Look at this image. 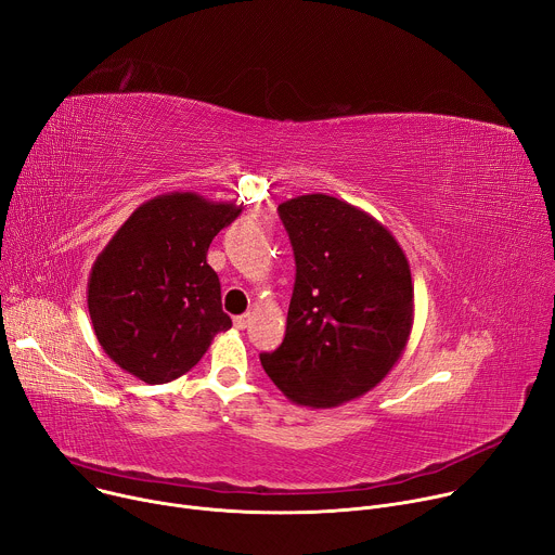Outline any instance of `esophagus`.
Instances as JSON below:
<instances>
[{"label":"esophagus","instance_id":"34e87169","mask_svg":"<svg viewBox=\"0 0 555 555\" xmlns=\"http://www.w3.org/2000/svg\"><path fill=\"white\" fill-rule=\"evenodd\" d=\"M249 325V314H241V317H234V327L236 330H245Z\"/></svg>","mask_w":555,"mask_h":555}]
</instances>
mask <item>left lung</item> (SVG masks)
Here are the masks:
<instances>
[{"label": "left lung", "mask_w": 555, "mask_h": 555, "mask_svg": "<svg viewBox=\"0 0 555 555\" xmlns=\"http://www.w3.org/2000/svg\"><path fill=\"white\" fill-rule=\"evenodd\" d=\"M279 217L296 281L285 338L261 365L296 405L338 408L374 389L408 347L410 261L380 221L336 196L289 198Z\"/></svg>", "instance_id": "obj_1"}]
</instances>
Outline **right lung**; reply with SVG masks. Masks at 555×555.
<instances>
[{"mask_svg": "<svg viewBox=\"0 0 555 555\" xmlns=\"http://www.w3.org/2000/svg\"><path fill=\"white\" fill-rule=\"evenodd\" d=\"M241 210L196 192L159 194L99 251L88 276V312L99 345L124 372L147 385L170 383L232 327L206 257Z\"/></svg>", "mask_w": 555, "mask_h": 555, "instance_id": "1", "label": "right lung"}]
</instances>
